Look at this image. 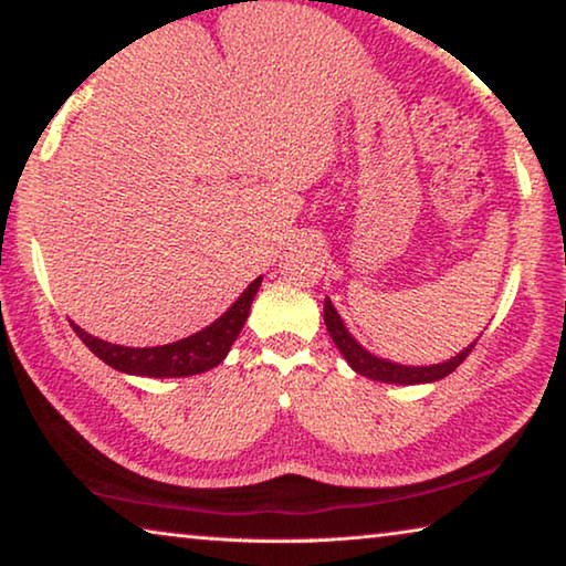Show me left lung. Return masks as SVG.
Returning <instances> with one entry per match:
<instances>
[{
    "instance_id": "obj_1",
    "label": "left lung",
    "mask_w": 566,
    "mask_h": 566,
    "mask_svg": "<svg viewBox=\"0 0 566 566\" xmlns=\"http://www.w3.org/2000/svg\"><path fill=\"white\" fill-rule=\"evenodd\" d=\"M324 324H327L329 337L334 344H337L342 357L347 359V364L354 371H357V375L375 379V381H387V385H429V381L444 379L469 357V352H472L476 344V342H472L467 349H462L457 357L447 359V361L429 364V367H407V364L381 359V357H377V354L364 349L361 344L352 337L349 329L344 327V322L337 314V310H334V304L329 302V296L324 300Z\"/></svg>"
}]
</instances>
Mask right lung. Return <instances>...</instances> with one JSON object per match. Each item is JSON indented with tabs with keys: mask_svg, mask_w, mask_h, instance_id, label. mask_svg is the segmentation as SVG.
<instances>
[{
	"mask_svg": "<svg viewBox=\"0 0 566 566\" xmlns=\"http://www.w3.org/2000/svg\"><path fill=\"white\" fill-rule=\"evenodd\" d=\"M260 284L262 276H256L222 317L214 319L202 332L179 342L161 344V347H122V344L92 337L82 327H76L74 322L72 329L76 332V337L87 344L92 354H97L104 364H109L117 371H124V375L157 379L202 375V371H209L219 361H224L229 349H232L234 339L239 337V332H242L249 317V310H252L254 294L260 292Z\"/></svg>",
	"mask_w": 566,
	"mask_h": 566,
	"instance_id": "obj_1",
	"label": "right lung"
}]
</instances>
